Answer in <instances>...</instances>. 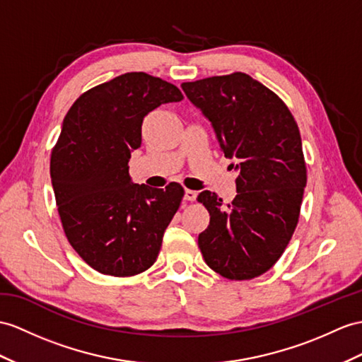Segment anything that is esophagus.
<instances>
[{"mask_svg":"<svg viewBox=\"0 0 362 362\" xmlns=\"http://www.w3.org/2000/svg\"><path fill=\"white\" fill-rule=\"evenodd\" d=\"M197 195H198V193L195 190H189V189L184 190V199H186V201H195Z\"/></svg>","mask_w":362,"mask_h":362,"instance_id":"obj_1","label":"esophagus"}]
</instances>
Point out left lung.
<instances>
[{
  "instance_id": "1",
  "label": "left lung",
  "mask_w": 362,
  "mask_h": 362,
  "mask_svg": "<svg viewBox=\"0 0 362 362\" xmlns=\"http://www.w3.org/2000/svg\"><path fill=\"white\" fill-rule=\"evenodd\" d=\"M210 121L230 158L236 192L223 206L216 193L198 195L210 223L198 236L207 266L228 279H252L275 264L292 238L307 182L301 135L287 105L247 74L181 84Z\"/></svg>"
}]
</instances>
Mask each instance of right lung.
I'll use <instances>...</instances> for the list:
<instances>
[{"mask_svg":"<svg viewBox=\"0 0 362 362\" xmlns=\"http://www.w3.org/2000/svg\"><path fill=\"white\" fill-rule=\"evenodd\" d=\"M181 100L176 86L130 72L87 90L66 115L50 158L52 186L70 245L96 272L132 276L158 258L184 189L135 184L129 160L147 115Z\"/></svg>","mask_w":362,"mask_h":362,"instance_id":"right-lung-1","label":"right lung"}]
</instances>
